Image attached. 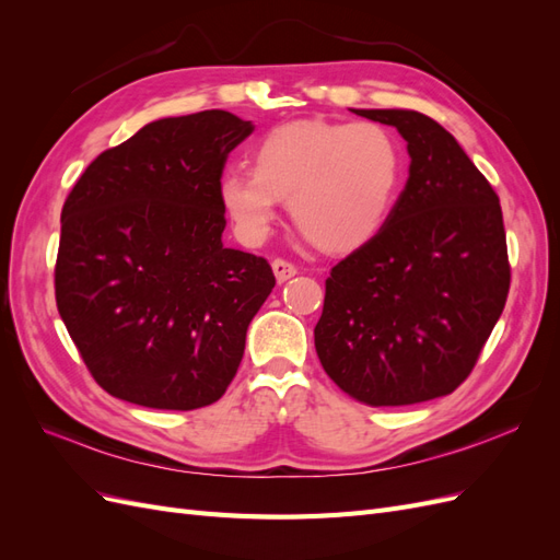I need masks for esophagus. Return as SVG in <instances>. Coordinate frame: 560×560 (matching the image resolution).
<instances>
[{"label":"esophagus","mask_w":560,"mask_h":560,"mask_svg":"<svg viewBox=\"0 0 560 560\" xmlns=\"http://www.w3.org/2000/svg\"><path fill=\"white\" fill-rule=\"evenodd\" d=\"M270 266H273V273H276L278 282H287V280L294 278L299 273L296 266L290 264V261H284V259H276Z\"/></svg>","instance_id":"esophagus-1"}]
</instances>
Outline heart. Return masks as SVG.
Returning <instances> with one entry per match:
<instances>
[{
    "label": "heart",
    "mask_w": 560,
    "mask_h": 560,
    "mask_svg": "<svg viewBox=\"0 0 560 560\" xmlns=\"http://www.w3.org/2000/svg\"><path fill=\"white\" fill-rule=\"evenodd\" d=\"M254 167H231L219 198L249 245L266 241L280 198L311 243L327 252L364 245L393 212L406 156L397 135L376 121L301 118L268 130L252 151Z\"/></svg>",
    "instance_id": "obj_1"
}]
</instances>
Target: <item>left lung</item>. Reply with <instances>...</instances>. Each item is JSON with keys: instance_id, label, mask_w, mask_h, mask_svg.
I'll return each mask as SVG.
<instances>
[{"instance_id": "1", "label": "left lung", "mask_w": 560, "mask_h": 560, "mask_svg": "<svg viewBox=\"0 0 560 560\" xmlns=\"http://www.w3.org/2000/svg\"><path fill=\"white\" fill-rule=\"evenodd\" d=\"M395 126L409 179L383 229L325 282L315 350L369 406L451 395L477 364L510 294L500 198L453 135L411 109H352Z\"/></svg>"}]
</instances>
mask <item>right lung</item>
<instances>
[{
	"label": "right lung",
	"mask_w": 560,
	"mask_h": 560,
	"mask_svg": "<svg viewBox=\"0 0 560 560\" xmlns=\"http://www.w3.org/2000/svg\"><path fill=\"white\" fill-rule=\"evenodd\" d=\"M252 130L224 109L159 118L103 151L67 196L58 313L112 397L191 411L238 371L276 287L264 257L222 243L219 179Z\"/></svg>",
	"instance_id": "right-lung-1"
}]
</instances>
